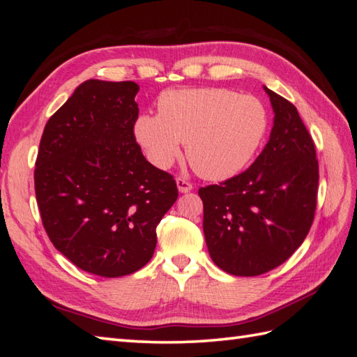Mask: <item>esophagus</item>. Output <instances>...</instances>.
Here are the masks:
<instances>
[{
  "instance_id": "1",
  "label": "esophagus",
  "mask_w": 357,
  "mask_h": 357,
  "mask_svg": "<svg viewBox=\"0 0 357 357\" xmlns=\"http://www.w3.org/2000/svg\"><path fill=\"white\" fill-rule=\"evenodd\" d=\"M176 185L181 193H188L193 188V184L188 183V181L184 178H176Z\"/></svg>"
}]
</instances>
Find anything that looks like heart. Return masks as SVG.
Wrapping results in <instances>:
<instances>
[{
  "mask_svg": "<svg viewBox=\"0 0 357 357\" xmlns=\"http://www.w3.org/2000/svg\"><path fill=\"white\" fill-rule=\"evenodd\" d=\"M267 128V109L256 96L202 87L162 93L158 116L141 115L135 136L158 169H169L184 142L195 172L219 181L244 169L261 147Z\"/></svg>",
  "mask_w": 357,
  "mask_h": 357,
  "instance_id": "obj_1",
  "label": "heart"
}]
</instances>
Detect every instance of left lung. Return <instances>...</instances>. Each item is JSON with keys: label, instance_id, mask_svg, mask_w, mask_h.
I'll return each mask as SVG.
<instances>
[{"label": "left lung", "instance_id": "left-lung-1", "mask_svg": "<svg viewBox=\"0 0 357 357\" xmlns=\"http://www.w3.org/2000/svg\"><path fill=\"white\" fill-rule=\"evenodd\" d=\"M264 90L275 112L267 146L245 172L199 188L208 253L234 276H259L284 264L304 242L317 206L312 135L290 101Z\"/></svg>", "mask_w": 357, "mask_h": 357}]
</instances>
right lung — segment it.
Returning <instances> with one entry per match:
<instances>
[{
    "label": "right lung",
    "mask_w": 357,
    "mask_h": 357,
    "mask_svg": "<svg viewBox=\"0 0 357 357\" xmlns=\"http://www.w3.org/2000/svg\"><path fill=\"white\" fill-rule=\"evenodd\" d=\"M138 90L133 81L82 82L45 124L35 162L52 244L102 278L132 275L151 259L156 225L178 199L172 174L136 142Z\"/></svg>",
    "instance_id": "right-lung-1"
}]
</instances>
